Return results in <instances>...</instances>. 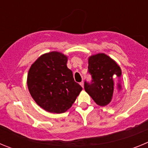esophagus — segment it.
<instances>
[{
	"instance_id": "1",
	"label": "esophagus",
	"mask_w": 148,
	"mask_h": 148,
	"mask_svg": "<svg viewBox=\"0 0 148 148\" xmlns=\"http://www.w3.org/2000/svg\"><path fill=\"white\" fill-rule=\"evenodd\" d=\"M80 85L82 86V87H83V88H84V82H81V83H80Z\"/></svg>"
}]
</instances>
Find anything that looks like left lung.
Listing matches in <instances>:
<instances>
[{
  "label": "left lung",
  "instance_id": "obj_1",
  "mask_svg": "<svg viewBox=\"0 0 148 148\" xmlns=\"http://www.w3.org/2000/svg\"><path fill=\"white\" fill-rule=\"evenodd\" d=\"M88 73L92 81L84 82V90L98 105H108L121 89V68L108 56L99 53L89 58Z\"/></svg>",
  "mask_w": 148,
  "mask_h": 148
}]
</instances>
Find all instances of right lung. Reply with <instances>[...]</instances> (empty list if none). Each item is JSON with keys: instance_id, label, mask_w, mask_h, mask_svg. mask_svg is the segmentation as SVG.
<instances>
[{"instance_id": "add662e5", "label": "right lung", "mask_w": 148, "mask_h": 148, "mask_svg": "<svg viewBox=\"0 0 148 148\" xmlns=\"http://www.w3.org/2000/svg\"><path fill=\"white\" fill-rule=\"evenodd\" d=\"M66 63V56L51 52L40 56L29 70V91L35 102L49 113L66 112L82 90Z\"/></svg>"}]
</instances>
